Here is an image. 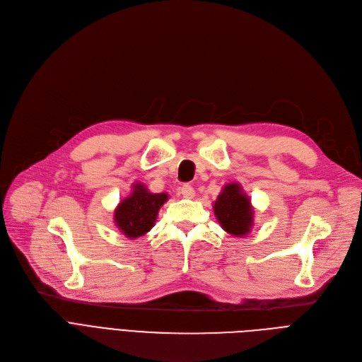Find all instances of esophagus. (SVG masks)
I'll return each mask as SVG.
<instances>
[{
	"label": "esophagus",
	"mask_w": 362,
	"mask_h": 362,
	"mask_svg": "<svg viewBox=\"0 0 362 362\" xmlns=\"http://www.w3.org/2000/svg\"><path fill=\"white\" fill-rule=\"evenodd\" d=\"M180 192L183 195V198H186V199H192L195 197V189L191 185H183Z\"/></svg>",
	"instance_id": "34e87169"
}]
</instances>
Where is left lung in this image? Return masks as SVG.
I'll return each mask as SVG.
<instances>
[{
  "label": "left lung",
  "instance_id": "left-lung-1",
  "mask_svg": "<svg viewBox=\"0 0 362 362\" xmlns=\"http://www.w3.org/2000/svg\"><path fill=\"white\" fill-rule=\"evenodd\" d=\"M214 214L223 229L233 236L248 235L254 224V208L239 183H227L217 197Z\"/></svg>",
  "mask_w": 362,
  "mask_h": 362
}]
</instances>
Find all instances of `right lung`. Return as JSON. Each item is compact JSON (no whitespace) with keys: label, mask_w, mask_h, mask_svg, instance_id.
<instances>
[{"label":"right lung","mask_w":362,"mask_h":362,"mask_svg":"<svg viewBox=\"0 0 362 362\" xmlns=\"http://www.w3.org/2000/svg\"><path fill=\"white\" fill-rule=\"evenodd\" d=\"M167 194H152L142 183H133L132 194L124 198L114 211V223L129 239H136L148 233L156 224Z\"/></svg>","instance_id":"add662e5"}]
</instances>
